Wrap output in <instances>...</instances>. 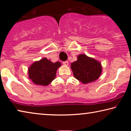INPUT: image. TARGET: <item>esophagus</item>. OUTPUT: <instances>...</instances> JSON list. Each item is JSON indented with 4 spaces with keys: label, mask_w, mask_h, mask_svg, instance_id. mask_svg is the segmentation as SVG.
I'll return each mask as SVG.
<instances>
[{
    "label": "esophagus",
    "mask_w": 131,
    "mask_h": 131,
    "mask_svg": "<svg viewBox=\"0 0 131 131\" xmlns=\"http://www.w3.org/2000/svg\"><path fill=\"white\" fill-rule=\"evenodd\" d=\"M63 64L65 66H68L69 62L68 61H64V62H63Z\"/></svg>",
    "instance_id": "1"
}]
</instances>
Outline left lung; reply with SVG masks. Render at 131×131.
<instances>
[{"mask_svg": "<svg viewBox=\"0 0 131 131\" xmlns=\"http://www.w3.org/2000/svg\"><path fill=\"white\" fill-rule=\"evenodd\" d=\"M70 68L75 78L83 84L96 81L102 71L99 61L85 54L78 55L77 60L71 63Z\"/></svg>", "mask_w": 131, "mask_h": 131, "instance_id": "left-lung-1", "label": "left lung"}]
</instances>
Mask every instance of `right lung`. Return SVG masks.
I'll use <instances>...</instances> for the list:
<instances>
[{
  "label": "right lung",
  "instance_id": "add662e5",
  "mask_svg": "<svg viewBox=\"0 0 131 131\" xmlns=\"http://www.w3.org/2000/svg\"><path fill=\"white\" fill-rule=\"evenodd\" d=\"M61 63H53L46 58L33 63L28 69L29 78L37 85L47 86L56 77L57 70Z\"/></svg>",
  "mask_w": 131,
  "mask_h": 131
}]
</instances>
